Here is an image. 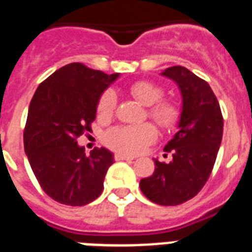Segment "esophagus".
Wrapping results in <instances>:
<instances>
[{
  "label": "esophagus",
  "instance_id": "34e87169",
  "mask_svg": "<svg viewBox=\"0 0 252 252\" xmlns=\"http://www.w3.org/2000/svg\"><path fill=\"white\" fill-rule=\"evenodd\" d=\"M115 160L118 161H132L134 160L133 156H128V155H123V153H116L115 155Z\"/></svg>",
  "mask_w": 252,
  "mask_h": 252
}]
</instances>
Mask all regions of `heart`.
<instances>
[{
	"mask_svg": "<svg viewBox=\"0 0 252 252\" xmlns=\"http://www.w3.org/2000/svg\"><path fill=\"white\" fill-rule=\"evenodd\" d=\"M136 100L147 105L148 116L161 128L170 129L181 119V108L174 100H162L164 90L151 80H139L129 87ZM116 108V95L112 90H105L97 100L96 115L100 120L112 118ZM157 137V130L151 123L136 126H116L105 133V144L112 149L128 155L139 153Z\"/></svg>",
	"mask_w": 252,
	"mask_h": 252,
	"instance_id": "obj_1",
	"label": "heart"
}]
</instances>
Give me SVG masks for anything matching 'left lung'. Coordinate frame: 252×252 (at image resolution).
Segmentation results:
<instances>
[{
	"label": "left lung",
	"instance_id": "1",
	"mask_svg": "<svg viewBox=\"0 0 252 252\" xmlns=\"http://www.w3.org/2000/svg\"><path fill=\"white\" fill-rule=\"evenodd\" d=\"M174 80L182 95L178 132L165 145L172 161L155 160V172L140 181V189L152 202L176 206L198 194L216 164L223 133V118L217 96L203 79L182 66L161 72Z\"/></svg>",
	"mask_w": 252,
	"mask_h": 252
}]
</instances>
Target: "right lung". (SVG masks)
<instances>
[{
	"instance_id": "1",
	"label": "right lung",
	"mask_w": 252,
	"mask_h": 252,
	"mask_svg": "<svg viewBox=\"0 0 252 252\" xmlns=\"http://www.w3.org/2000/svg\"><path fill=\"white\" fill-rule=\"evenodd\" d=\"M118 78L119 74L70 63L36 88L24 130L25 153L41 188L54 201L84 206L101 194L113 155L105 148L86 155L78 137L92 132L97 100Z\"/></svg>"
}]
</instances>
